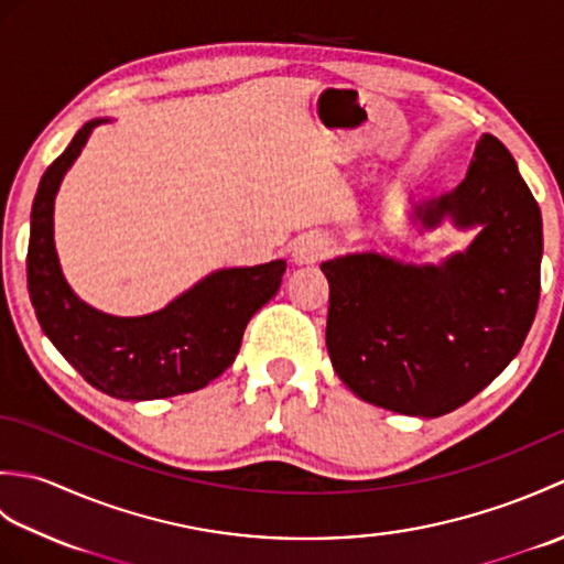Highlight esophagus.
Returning <instances> with one entry per match:
<instances>
[{
  "instance_id": "1",
  "label": "esophagus",
  "mask_w": 564,
  "mask_h": 564,
  "mask_svg": "<svg viewBox=\"0 0 564 564\" xmlns=\"http://www.w3.org/2000/svg\"><path fill=\"white\" fill-rule=\"evenodd\" d=\"M332 242L322 235H305L293 245V261L297 267H310V263H317L325 257H329Z\"/></svg>"
}]
</instances>
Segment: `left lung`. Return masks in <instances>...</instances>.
Returning a JSON list of instances; mask_svg holds the SVG:
<instances>
[{"instance_id":"1","label":"left lung","mask_w":564,"mask_h":564,"mask_svg":"<svg viewBox=\"0 0 564 564\" xmlns=\"http://www.w3.org/2000/svg\"><path fill=\"white\" fill-rule=\"evenodd\" d=\"M482 230L438 267L364 251L322 263L329 281L327 351L364 402L441 416L487 388L529 334L541 297L543 220L511 152L482 135L463 184L424 200L426 230Z\"/></svg>"}]
</instances>
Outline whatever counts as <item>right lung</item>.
<instances>
[{"mask_svg":"<svg viewBox=\"0 0 564 564\" xmlns=\"http://www.w3.org/2000/svg\"><path fill=\"white\" fill-rule=\"evenodd\" d=\"M94 118L47 166L31 208L29 293L45 337L79 376L116 400H160L206 388L232 366L251 315L279 293L285 261L223 269L160 313L113 317L82 303L59 271L53 208L65 172L79 158Z\"/></svg>","mask_w":564,"mask_h":564,"instance_id":"right-lung-1","label":"right lung"}]
</instances>
